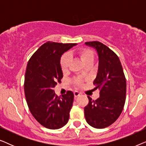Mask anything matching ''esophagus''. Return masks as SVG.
<instances>
[{
  "instance_id": "obj_1",
  "label": "esophagus",
  "mask_w": 146,
  "mask_h": 146,
  "mask_svg": "<svg viewBox=\"0 0 146 146\" xmlns=\"http://www.w3.org/2000/svg\"><path fill=\"white\" fill-rule=\"evenodd\" d=\"M74 98H78V96H80V93H79L78 92H74Z\"/></svg>"
}]
</instances>
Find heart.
Instances as JSON below:
<instances>
[{
  "instance_id": "heart-1",
  "label": "heart",
  "mask_w": 146,
  "mask_h": 146,
  "mask_svg": "<svg viewBox=\"0 0 146 146\" xmlns=\"http://www.w3.org/2000/svg\"><path fill=\"white\" fill-rule=\"evenodd\" d=\"M76 53L77 56L80 58L84 65L88 63H93L94 61V52L91 49L88 48H82L78 50ZM70 62V58L68 54H64L62 56L60 62L61 69L64 72L67 71ZM75 82L77 84H80V80L76 79L75 80Z\"/></svg>"
}]
</instances>
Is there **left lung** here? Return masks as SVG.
Listing matches in <instances>:
<instances>
[{"mask_svg": "<svg viewBox=\"0 0 146 146\" xmlns=\"http://www.w3.org/2000/svg\"><path fill=\"white\" fill-rule=\"evenodd\" d=\"M98 56V69L94 84L100 90V98L94 101L90 96L84 108L86 120L95 128H104L114 122L123 110L126 94V80L117 56L98 41L87 42Z\"/></svg>", "mask_w": 146, "mask_h": 146, "instance_id": "8db88e82", "label": "left lung"}]
</instances>
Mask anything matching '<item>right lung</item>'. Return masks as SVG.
<instances>
[{
    "mask_svg": "<svg viewBox=\"0 0 146 146\" xmlns=\"http://www.w3.org/2000/svg\"><path fill=\"white\" fill-rule=\"evenodd\" d=\"M76 45L47 42L28 62L25 76L26 100L34 117L46 128H61L68 121L74 94L68 91L58 96L54 88L63 78L61 56Z\"/></svg>",
    "mask_w": 146,
    "mask_h": 146,
    "instance_id": "obj_1",
    "label": "right lung"
}]
</instances>
